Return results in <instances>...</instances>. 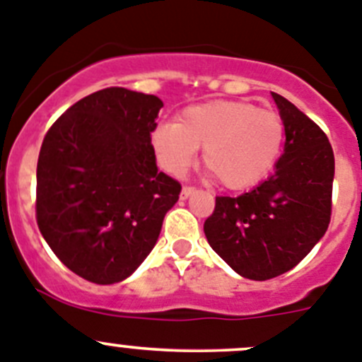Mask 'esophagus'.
<instances>
[{"label":"esophagus","mask_w":362,"mask_h":362,"mask_svg":"<svg viewBox=\"0 0 362 362\" xmlns=\"http://www.w3.org/2000/svg\"><path fill=\"white\" fill-rule=\"evenodd\" d=\"M194 191H197V187H194V185H184V187H182V194H180V197L182 198H187L189 194H193Z\"/></svg>","instance_id":"1"}]
</instances>
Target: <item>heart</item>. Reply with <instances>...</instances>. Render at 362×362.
Instances as JSON below:
<instances>
[{"label": "heart", "mask_w": 362, "mask_h": 362, "mask_svg": "<svg viewBox=\"0 0 362 362\" xmlns=\"http://www.w3.org/2000/svg\"><path fill=\"white\" fill-rule=\"evenodd\" d=\"M285 144V122L274 110L243 100H213L189 106L177 122L151 133L162 168L182 175L204 148V165L227 189H247L276 168Z\"/></svg>", "instance_id": "b5f03b06"}]
</instances>
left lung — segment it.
<instances>
[{
	"label": "left lung",
	"mask_w": 362,
	"mask_h": 362,
	"mask_svg": "<svg viewBox=\"0 0 362 362\" xmlns=\"http://www.w3.org/2000/svg\"><path fill=\"white\" fill-rule=\"evenodd\" d=\"M285 122V151L265 182L240 197H216L204 233L238 274L265 281L294 269L327 233L334 151L323 129L272 93Z\"/></svg>",
	"instance_id": "8db88e82"
}]
</instances>
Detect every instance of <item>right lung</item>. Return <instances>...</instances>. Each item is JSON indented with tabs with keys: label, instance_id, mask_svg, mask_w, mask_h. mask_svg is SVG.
<instances>
[{
	"label": "right lung",
	"instance_id": "obj_1",
	"mask_svg": "<svg viewBox=\"0 0 362 362\" xmlns=\"http://www.w3.org/2000/svg\"><path fill=\"white\" fill-rule=\"evenodd\" d=\"M164 106L112 86L77 100L47 132L35 220L54 254L97 285L128 278L158 240L180 182L158 171L151 133Z\"/></svg>",
	"mask_w": 362,
	"mask_h": 362
}]
</instances>
